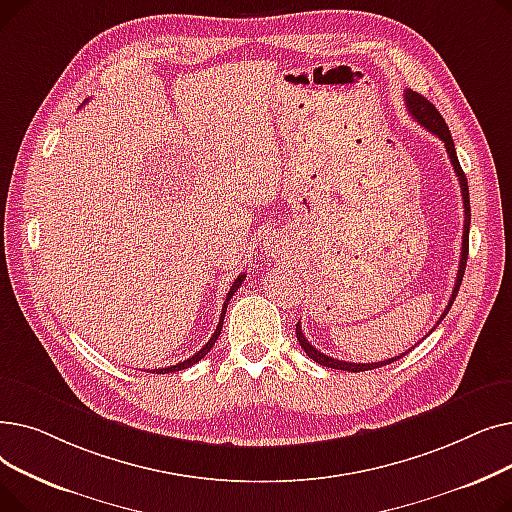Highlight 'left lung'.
Segmentation results:
<instances>
[{"mask_svg": "<svg viewBox=\"0 0 512 512\" xmlns=\"http://www.w3.org/2000/svg\"><path fill=\"white\" fill-rule=\"evenodd\" d=\"M405 101H407V107H409L411 116H413L423 128H427L429 132L436 134V137L444 143L446 153H448V157H450V164H452L456 176H459L461 193H463V205H465V230H463V249H461L459 274H456V282H454V290H452V294H450V301H448V305H446L442 317L438 319V324H436V326H440V321H442V319L446 317V313L450 311V307H452V303H454V299H456V294H459V288H461V282H463V276H465V265H467V255H469V224H471L469 184H467L465 172H463V168H461V164H459V157H456V149H454V143H452V137H450V130H448L444 118L440 116V112L434 107V103H429L423 95H419V93H415V91H411V89L405 91ZM434 330H436V328H434ZM297 340H299V344L303 346V351L307 353V357L313 359L315 363L324 365V367H332V369L353 371V373H357V371H367V369H375V367H382V365H390V363H394L396 359L407 355V353H402L400 357H392V359L378 361V363H348V361H338V359H334V357H328V355H324V353H319L315 346H311L309 340L305 338V334L301 332V324H297Z\"/></svg>", "mask_w": 512, "mask_h": 512, "instance_id": "1", "label": "left lung"}]
</instances>
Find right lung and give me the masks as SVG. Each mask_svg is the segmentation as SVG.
Returning a JSON list of instances; mask_svg holds the SVG:
<instances>
[{"mask_svg":"<svg viewBox=\"0 0 512 512\" xmlns=\"http://www.w3.org/2000/svg\"><path fill=\"white\" fill-rule=\"evenodd\" d=\"M242 280H245V274H240L234 282H232V286H230V292L226 294V301H224V307H222V315H220V324H218V328H215V332H213V336L207 340V344L201 348L199 353H195L193 357H188V359H184V361H180V363H176V365H170V367H161V369H153L151 373H174V371H180V369H186V367H191V365H195V363H199L209 351H211V346L215 344V340H218V336H220V332H222V326H224V315H226V309H228V301L232 299V294L240 288V284H242Z\"/></svg>","mask_w":512,"mask_h":512,"instance_id":"1","label":"right lung"}]
</instances>
